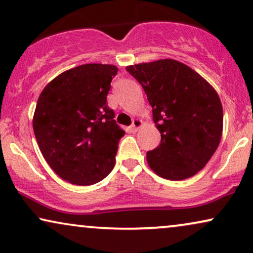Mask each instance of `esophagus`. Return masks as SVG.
<instances>
[{"label": "esophagus", "instance_id": "esophagus-1", "mask_svg": "<svg viewBox=\"0 0 253 253\" xmlns=\"http://www.w3.org/2000/svg\"><path fill=\"white\" fill-rule=\"evenodd\" d=\"M143 126V121L141 120H133L132 122V126H131V130H132V132H136V131L139 130V127Z\"/></svg>", "mask_w": 253, "mask_h": 253}]
</instances>
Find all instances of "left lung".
<instances>
[{
  "mask_svg": "<svg viewBox=\"0 0 253 253\" xmlns=\"http://www.w3.org/2000/svg\"><path fill=\"white\" fill-rule=\"evenodd\" d=\"M143 86L161 143L147 164L161 177L181 181L205 167L222 136L223 110L215 89L181 62L159 60L126 67Z\"/></svg>",
  "mask_w": 253,
  "mask_h": 253,
  "instance_id": "obj_1",
  "label": "left lung"
}]
</instances>
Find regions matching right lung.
Listing matches in <instances>:
<instances>
[{"label":"right lung","mask_w":253,"mask_h":253,"mask_svg":"<svg viewBox=\"0 0 253 253\" xmlns=\"http://www.w3.org/2000/svg\"><path fill=\"white\" fill-rule=\"evenodd\" d=\"M112 64H83L58 75L42 89L33 130L44 160L64 181L92 185L115 166L124 131L107 105Z\"/></svg>","instance_id":"1"}]
</instances>
